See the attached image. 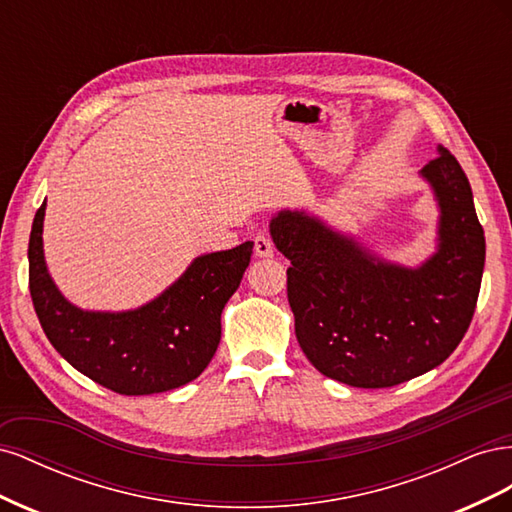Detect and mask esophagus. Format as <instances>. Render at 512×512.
Segmentation results:
<instances>
[{
	"instance_id": "esophagus-1",
	"label": "esophagus",
	"mask_w": 512,
	"mask_h": 512,
	"mask_svg": "<svg viewBox=\"0 0 512 512\" xmlns=\"http://www.w3.org/2000/svg\"><path fill=\"white\" fill-rule=\"evenodd\" d=\"M254 252L258 258H271L273 256V243L267 235H256L254 237Z\"/></svg>"
}]
</instances>
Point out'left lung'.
<instances>
[{
    "instance_id": "8db88e82",
    "label": "left lung",
    "mask_w": 512,
    "mask_h": 512,
    "mask_svg": "<svg viewBox=\"0 0 512 512\" xmlns=\"http://www.w3.org/2000/svg\"><path fill=\"white\" fill-rule=\"evenodd\" d=\"M418 175L440 215L436 252L416 267L384 260L305 209L277 211L269 222L290 260L294 333L322 376L386 389L444 363L470 327L485 269L470 181L444 147Z\"/></svg>"
}]
</instances>
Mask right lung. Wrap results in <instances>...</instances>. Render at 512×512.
I'll list each match as a JSON object with an SVG mask.
<instances>
[{
	"label": "right lung",
	"mask_w": 512,
	"mask_h": 512,
	"mask_svg": "<svg viewBox=\"0 0 512 512\" xmlns=\"http://www.w3.org/2000/svg\"><path fill=\"white\" fill-rule=\"evenodd\" d=\"M44 211L29 235V292L42 331L83 376L119 395H151L196 380L222 337V309L250 265L252 241L196 256L156 299L126 312H96L70 303L44 260Z\"/></svg>",
	"instance_id": "add662e5"
}]
</instances>
